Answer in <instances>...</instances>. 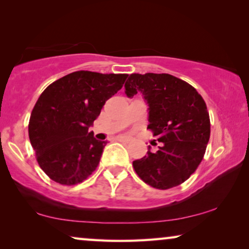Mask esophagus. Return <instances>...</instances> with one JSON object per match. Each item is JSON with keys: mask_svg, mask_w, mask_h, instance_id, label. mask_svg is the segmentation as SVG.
Wrapping results in <instances>:
<instances>
[{"mask_svg": "<svg viewBox=\"0 0 249 249\" xmlns=\"http://www.w3.org/2000/svg\"><path fill=\"white\" fill-rule=\"evenodd\" d=\"M117 139H118L119 142H131L130 136H119V137H117Z\"/></svg>", "mask_w": 249, "mask_h": 249, "instance_id": "esophagus-1", "label": "esophagus"}]
</instances>
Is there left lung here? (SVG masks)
<instances>
[{"label": "left lung", "instance_id": "1", "mask_svg": "<svg viewBox=\"0 0 249 249\" xmlns=\"http://www.w3.org/2000/svg\"><path fill=\"white\" fill-rule=\"evenodd\" d=\"M124 93L142 95L147 104L148 125L162 146L158 152L132 162L142 181L169 189L186 181L205 154L211 134L206 104L195 88L169 73H131Z\"/></svg>", "mask_w": 249, "mask_h": 249}]
</instances>
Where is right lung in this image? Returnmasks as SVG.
Masks as SVG:
<instances>
[{
	"label": "right lung",
	"mask_w": 249,
	"mask_h": 249,
	"mask_svg": "<svg viewBox=\"0 0 249 249\" xmlns=\"http://www.w3.org/2000/svg\"><path fill=\"white\" fill-rule=\"evenodd\" d=\"M127 77L76 71L54 81L40 94L30 115L28 132L37 162L51 179L71 186L95 171L107 142L97 141L89 128Z\"/></svg>",
	"instance_id": "add662e5"
}]
</instances>
